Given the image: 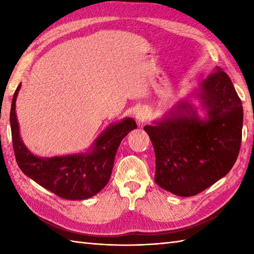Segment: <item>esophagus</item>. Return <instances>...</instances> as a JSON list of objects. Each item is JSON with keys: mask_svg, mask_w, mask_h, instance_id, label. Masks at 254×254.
Listing matches in <instances>:
<instances>
[{"mask_svg": "<svg viewBox=\"0 0 254 254\" xmlns=\"http://www.w3.org/2000/svg\"><path fill=\"white\" fill-rule=\"evenodd\" d=\"M135 119H136V121L138 122V124L144 123L148 119L147 110L145 109V108H141V109H138L135 113Z\"/></svg>", "mask_w": 254, "mask_h": 254, "instance_id": "esophagus-1", "label": "esophagus"}]
</instances>
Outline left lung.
I'll return each mask as SVG.
<instances>
[{"instance_id":"8db88e82","label":"left lung","mask_w":254,"mask_h":254,"mask_svg":"<svg viewBox=\"0 0 254 254\" xmlns=\"http://www.w3.org/2000/svg\"><path fill=\"white\" fill-rule=\"evenodd\" d=\"M206 109L199 119L181 101L163 121L144 127L155 150V181L178 196H193L228 174L239 155L244 110L233 82L222 68L199 85Z\"/></svg>"}]
</instances>
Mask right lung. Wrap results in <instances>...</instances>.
I'll use <instances>...</instances> for the list:
<instances>
[{
    "instance_id": "right-lung-1",
    "label": "right lung",
    "mask_w": 254,
    "mask_h": 254,
    "mask_svg": "<svg viewBox=\"0 0 254 254\" xmlns=\"http://www.w3.org/2000/svg\"><path fill=\"white\" fill-rule=\"evenodd\" d=\"M19 88L20 84L13 96L9 122L15 157L20 170L62 198L86 199L96 195L109 181L119 145L128 132L137 127L135 121L126 118L111 124L94 142V147L85 154L37 157L25 146L19 135L15 111Z\"/></svg>"
}]
</instances>
